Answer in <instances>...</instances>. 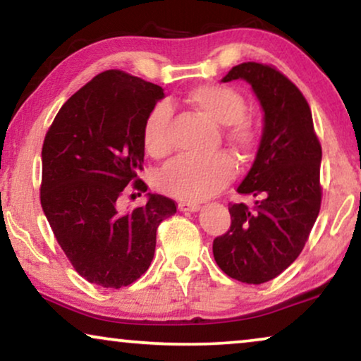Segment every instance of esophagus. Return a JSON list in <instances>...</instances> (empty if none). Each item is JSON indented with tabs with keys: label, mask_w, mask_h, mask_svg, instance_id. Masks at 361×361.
Here are the masks:
<instances>
[{
	"label": "esophagus",
	"mask_w": 361,
	"mask_h": 361,
	"mask_svg": "<svg viewBox=\"0 0 361 361\" xmlns=\"http://www.w3.org/2000/svg\"><path fill=\"white\" fill-rule=\"evenodd\" d=\"M179 210L180 212H197L200 209L199 204H194V202H179Z\"/></svg>",
	"instance_id": "obj_1"
}]
</instances>
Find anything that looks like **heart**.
<instances>
[{
    "label": "heart",
    "instance_id": "b5f03b06",
    "mask_svg": "<svg viewBox=\"0 0 361 361\" xmlns=\"http://www.w3.org/2000/svg\"><path fill=\"white\" fill-rule=\"evenodd\" d=\"M189 103L209 120L225 125V140L235 154L246 159L259 142V125L246 113V100L233 87L207 83L189 93ZM171 111L166 105L152 106L142 123V146L147 154L164 157L171 152ZM235 166L224 151L204 156H180L157 174V187L179 200L197 202L216 194L231 180Z\"/></svg>",
    "mask_w": 361,
    "mask_h": 361
}]
</instances>
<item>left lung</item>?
I'll return each mask as SVG.
<instances>
[{
	"instance_id": "obj_1",
	"label": "left lung",
	"mask_w": 361,
	"mask_h": 361,
	"mask_svg": "<svg viewBox=\"0 0 361 361\" xmlns=\"http://www.w3.org/2000/svg\"><path fill=\"white\" fill-rule=\"evenodd\" d=\"M245 78L264 111L256 159L238 194L255 204H230V228L214 240V258L245 284L274 279L298 259L317 220L322 146L302 92L268 63L243 62L224 82Z\"/></svg>"
}]
</instances>
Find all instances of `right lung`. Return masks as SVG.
<instances>
[{
    "mask_svg": "<svg viewBox=\"0 0 361 361\" xmlns=\"http://www.w3.org/2000/svg\"><path fill=\"white\" fill-rule=\"evenodd\" d=\"M162 97L159 85L105 71L63 103L44 137L42 210L73 269L102 288H125L146 273L157 226L177 210L159 194L120 210L123 194L147 190L137 177L142 123Z\"/></svg>",
    "mask_w": 361,
    "mask_h": 361,
    "instance_id": "obj_1",
    "label": "right lung"
}]
</instances>
